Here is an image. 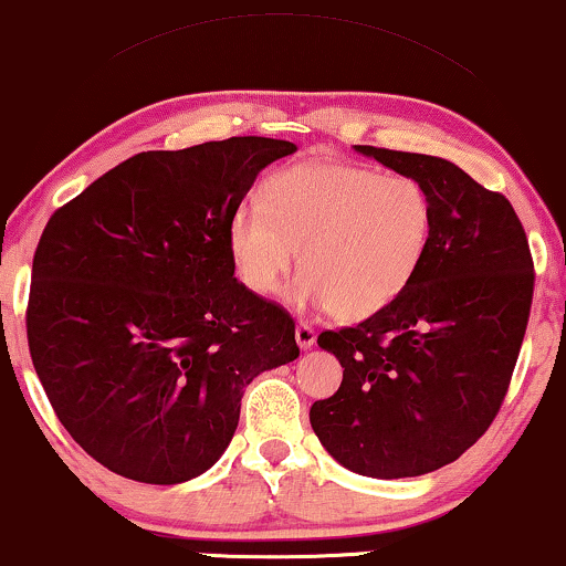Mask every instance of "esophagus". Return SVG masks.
Wrapping results in <instances>:
<instances>
[{"instance_id":"esophagus-1","label":"esophagus","mask_w":566,"mask_h":566,"mask_svg":"<svg viewBox=\"0 0 566 566\" xmlns=\"http://www.w3.org/2000/svg\"><path fill=\"white\" fill-rule=\"evenodd\" d=\"M295 339H297V347L300 349H311L316 345V332H313V326H307L300 321L297 328H295Z\"/></svg>"}]
</instances>
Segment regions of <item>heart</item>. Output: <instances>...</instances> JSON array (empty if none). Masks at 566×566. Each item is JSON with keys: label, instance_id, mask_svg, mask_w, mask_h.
I'll return each instance as SVG.
<instances>
[{"label": "heart", "instance_id": "1", "mask_svg": "<svg viewBox=\"0 0 566 566\" xmlns=\"http://www.w3.org/2000/svg\"><path fill=\"white\" fill-rule=\"evenodd\" d=\"M433 206L410 177L334 161H305L263 185V206L232 213L227 248L240 282L271 297L297 261L287 300L363 321L389 307L423 266Z\"/></svg>", "mask_w": 566, "mask_h": 566}]
</instances>
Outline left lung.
<instances>
[{"instance_id": "1", "label": "left lung", "mask_w": 566, "mask_h": 566, "mask_svg": "<svg viewBox=\"0 0 566 566\" xmlns=\"http://www.w3.org/2000/svg\"><path fill=\"white\" fill-rule=\"evenodd\" d=\"M423 185L433 238L389 307L318 347L342 370L311 407L318 441L357 475L415 478L468 452L496 418L533 303V259L512 203L441 156L355 146Z\"/></svg>"}]
</instances>
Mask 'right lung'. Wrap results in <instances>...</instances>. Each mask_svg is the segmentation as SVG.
I'll use <instances>...</instances> for the list:
<instances>
[{
    "label": "right lung",
    "instance_id": "obj_1",
    "mask_svg": "<svg viewBox=\"0 0 566 566\" xmlns=\"http://www.w3.org/2000/svg\"><path fill=\"white\" fill-rule=\"evenodd\" d=\"M290 140L242 135L133 156L49 219L28 347L93 460L175 485L217 464L245 386L300 355L287 311L234 279L232 213Z\"/></svg>",
    "mask_w": 566,
    "mask_h": 566
}]
</instances>
